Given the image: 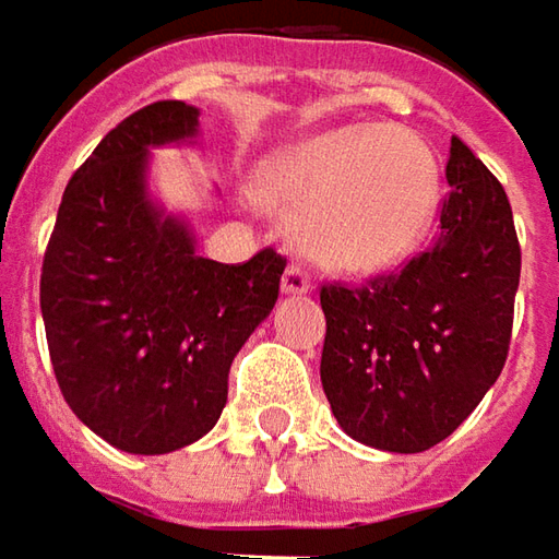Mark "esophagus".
Masks as SVG:
<instances>
[{"instance_id": "obj_1", "label": "esophagus", "mask_w": 559, "mask_h": 559, "mask_svg": "<svg viewBox=\"0 0 559 559\" xmlns=\"http://www.w3.org/2000/svg\"><path fill=\"white\" fill-rule=\"evenodd\" d=\"M309 287H312V272H309L306 265H299V262H290V265L284 269L281 290H284V294H309Z\"/></svg>"}]
</instances>
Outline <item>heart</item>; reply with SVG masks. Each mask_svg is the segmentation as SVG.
Segmentation results:
<instances>
[{"label":"heart","mask_w":559,"mask_h":559,"mask_svg":"<svg viewBox=\"0 0 559 559\" xmlns=\"http://www.w3.org/2000/svg\"><path fill=\"white\" fill-rule=\"evenodd\" d=\"M265 194L297 216L299 247L340 272H377L427 238L439 169L424 142L383 126H346L265 173Z\"/></svg>","instance_id":"heart-1"}]
</instances>
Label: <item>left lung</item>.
Masks as SVG:
<instances>
[{"mask_svg": "<svg viewBox=\"0 0 559 559\" xmlns=\"http://www.w3.org/2000/svg\"><path fill=\"white\" fill-rule=\"evenodd\" d=\"M445 179L430 250L365 284H321V386L340 427L383 452L452 436L508 361L520 284L508 194L457 135Z\"/></svg>", "mask_w": 559, "mask_h": 559, "instance_id": "obj_1", "label": "left lung"}]
</instances>
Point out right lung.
<instances>
[{
  "instance_id": "obj_1",
  "label": "right lung",
  "mask_w": 559,
  "mask_h": 559,
  "mask_svg": "<svg viewBox=\"0 0 559 559\" xmlns=\"http://www.w3.org/2000/svg\"><path fill=\"white\" fill-rule=\"evenodd\" d=\"M198 107L154 102L70 176L39 275L61 395L114 449L166 454L219 420L228 371L272 312L287 260L262 247L225 265L147 201V147L191 139Z\"/></svg>"
}]
</instances>
